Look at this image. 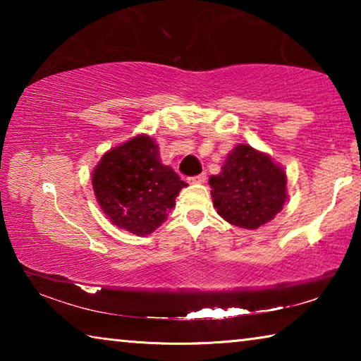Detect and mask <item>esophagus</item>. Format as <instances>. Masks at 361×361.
<instances>
[{
    "instance_id": "obj_1",
    "label": "esophagus",
    "mask_w": 361,
    "mask_h": 361,
    "mask_svg": "<svg viewBox=\"0 0 361 361\" xmlns=\"http://www.w3.org/2000/svg\"><path fill=\"white\" fill-rule=\"evenodd\" d=\"M207 180V175L205 173H200V175H195V176H189L188 181L192 183V185H197V183H204Z\"/></svg>"
}]
</instances>
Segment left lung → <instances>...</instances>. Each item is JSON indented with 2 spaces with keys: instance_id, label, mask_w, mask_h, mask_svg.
<instances>
[{
  "instance_id": "8db88e82",
  "label": "left lung",
  "mask_w": 361,
  "mask_h": 361,
  "mask_svg": "<svg viewBox=\"0 0 361 361\" xmlns=\"http://www.w3.org/2000/svg\"><path fill=\"white\" fill-rule=\"evenodd\" d=\"M209 183L218 215L245 229L271 221L286 199L283 170L248 145L235 146L221 173L210 176Z\"/></svg>"
}]
</instances>
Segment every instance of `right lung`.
<instances>
[{
	"label": "right lung",
	"mask_w": 361,
	"mask_h": 361,
	"mask_svg": "<svg viewBox=\"0 0 361 361\" xmlns=\"http://www.w3.org/2000/svg\"><path fill=\"white\" fill-rule=\"evenodd\" d=\"M92 185L100 207L116 226L146 235L166 221L186 183L162 166L152 138L140 135L102 157Z\"/></svg>",
	"instance_id": "add662e5"
}]
</instances>
